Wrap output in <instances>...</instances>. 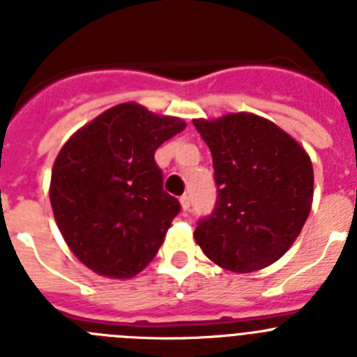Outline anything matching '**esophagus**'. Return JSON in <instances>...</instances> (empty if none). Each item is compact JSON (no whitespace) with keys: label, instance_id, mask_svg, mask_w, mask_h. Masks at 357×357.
Here are the masks:
<instances>
[{"label":"esophagus","instance_id":"obj_1","mask_svg":"<svg viewBox=\"0 0 357 357\" xmlns=\"http://www.w3.org/2000/svg\"><path fill=\"white\" fill-rule=\"evenodd\" d=\"M181 207L184 211H188L189 207H191V198H189L188 195H182V197H181Z\"/></svg>","mask_w":357,"mask_h":357}]
</instances>
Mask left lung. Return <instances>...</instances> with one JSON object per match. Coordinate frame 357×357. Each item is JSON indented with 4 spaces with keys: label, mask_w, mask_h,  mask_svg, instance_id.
<instances>
[{
    "label": "left lung",
    "mask_w": 357,
    "mask_h": 357,
    "mask_svg": "<svg viewBox=\"0 0 357 357\" xmlns=\"http://www.w3.org/2000/svg\"><path fill=\"white\" fill-rule=\"evenodd\" d=\"M213 155L218 200L195 241L214 264L257 272L280 259L313 206L307 151L275 123L252 112L193 119Z\"/></svg>",
    "instance_id": "1"
}]
</instances>
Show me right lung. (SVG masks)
<instances>
[{
  "label": "right lung",
  "mask_w": 357,
  "mask_h": 357,
  "mask_svg": "<svg viewBox=\"0 0 357 357\" xmlns=\"http://www.w3.org/2000/svg\"><path fill=\"white\" fill-rule=\"evenodd\" d=\"M184 119L119 103L78 128L52 169L50 202L62 238L98 275L132 279L155 257L181 211L162 189L155 150Z\"/></svg>",
  "instance_id": "1"
}]
</instances>
